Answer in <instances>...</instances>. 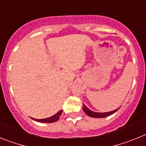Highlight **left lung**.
<instances>
[{
    "label": "left lung",
    "instance_id": "left-lung-1",
    "mask_svg": "<svg viewBox=\"0 0 146 146\" xmlns=\"http://www.w3.org/2000/svg\"><path fill=\"white\" fill-rule=\"evenodd\" d=\"M82 108H83V110H84L85 113L90 117H92V118H105L107 116H109L110 115H112L113 113H115V112L118 110V109L115 110L111 112H108V113H96V112H94L91 110H89L87 107L84 104H82Z\"/></svg>",
    "mask_w": 146,
    "mask_h": 146
}]
</instances>
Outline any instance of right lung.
<instances>
[{"mask_svg":"<svg viewBox=\"0 0 146 146\" xmlns=\"http://www.w3.org/2000/svg\"><path fill=\"white\" fill-rule=\"evenodd\" d=\"M62 112H63V110H60V111L58 112L56 114L52 115V116L50 117V118H44V119H35V120L38 121V122H42V123H52V122L57 121L60 118V116L62 114Z\"/></svg>","mask_w":146,"mask_h":146,"instance_id":"right-lung-1","label":"right lung"}]
</instances>
